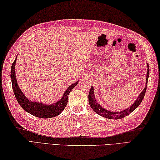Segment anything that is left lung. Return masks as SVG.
Here are the masks:
<instances>
[{
	"mask_svg": "<svg viewBox=\"0 0 160 160\" xmlns=\"http://www.w3.org/2000/svg\"><path fill=\"white\" fill-rule=\"evenodd\" d=\"M147 67H147V84H146L144 90L142 91V92L140 94V96H139L138 98H137V100H135V102L132 104L130 107L127 108V109L120 111V112H112V111L106 110L103 107H102L100 105L96 102V98H95V96H94L93 87H91L90 91H89V105L91 106V108H92V109L95 112H96V113L101 115V116L104 117L106 118H108V119H113V120H119V119L124 118V117L127 116L128 115L132 113V112L133 111L135 108H136L139 106V105L140 104L142 101L143 100L146 91H147V81H148V78L149 76L148 64L147 65Z\"/></svg>",
	"mask_w": 160,
	"mask_h": 160,
	"instance_id": "obj_1",
	"label": "left lung"
}]
</instances>
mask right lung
Instances as JSON below:
<instances>
[{
	"label": "right lung",
	"instance_id": "obj_1",
	"mask_svg": "<svg viewBox=\"0 0 160 160\" xmlns=\"http://www.w3.org/2000/svg\"><path fill=\"white\" fill-rule=\"evenodd\" d=\"M16 61V58L13 61L11 67V80L13 93H14L16 100L21 107L25 111L28 112L29 113L40 118H50L57 116V115L60 114L61 112L64 110V108L67 106L68 96H69L70 91L76 86L78 82L71 84L67 89L65 93H64L62 98L58 102L54 103L53 104L45 105L42 103L31 102L24 96V94L18 87V83L16 82L15 74Z\"/></svg>",
	"mask_w": 160,
	"mask_h": 160
}]
</instances>
